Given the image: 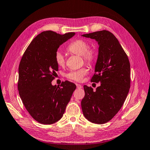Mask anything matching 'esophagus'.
Listing matches in <instances>:
<instances>
[{
    "label": "esophagus",
    "instance_id": "1",
    "mask_svg": "<svg viewBox=\"0 0 150 150\" xmlns=\"http://www.w3.org/2000/svg\"><path fill=\"white\" fill-rule=\"evenodd\" d=\"M76 86H77V88L78 89H80V88H82V86H81V84H76Z\"/></svg>",
    "mask_w": 150,
    "mask_h": 150
}]
</instances>
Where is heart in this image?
<instances>
[{
	"label": "heart",
	"instance_id": "obj_1",
	"mask_svg": "<svg viewBox=\"0 0 150 150\" xmlns=\"http://www.w3.org/2000/svg\"><path fill=\"white\" fill-rule=\"evenodd\" d=\"M67 50L71 53L81 55L84 61L91 64L96 59V53L95 50L90 48V45L86 40L79 39L70 43ZM55 61L59 66H64L66 63L65 57L63 54L58 51L55 54ZM88 69L84 67L77 70H71L66 74V77L70 80L81 81L85 75L87 74Z\"/></svg>",
	"mask_w": 150,
	"mask_h": 150
}]
</instances>
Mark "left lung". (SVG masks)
Segmentation results:
<instances>
[{"mask_svg":"<svg viewBox=\"0 0 150 150\" xmlns=\"http://www.w3.org/2000/svg\"><path fill=\"white\" fill-rule=\"evenodd\" d=\"M82 36L95 39L99 45L95 74L91 82H100L95 91L84 86L82 112L89 121L102 124L115 115L126 100L131 82L130 64L119 40L110 31H95Z\"/></svg>","mask_w":150,"mask_h":150,"instance_id":"1","label":"left lung"}]
</instances>
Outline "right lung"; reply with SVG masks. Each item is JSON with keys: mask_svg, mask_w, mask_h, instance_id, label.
<instances>
[{"mask_svg": "<svg viewBox=\"0 0 150 150\" xmlns=\"http://www.w3.org/2000/svg\"><path fill=\"white\" fill-rule=\"evenodd\" d=\"M74 32L60 35L43 31L34 38L22 57L18 67V90L24 106L38 122L52 124L63 116L76 85L68 81L53 86L59 66L55 54Z\"/></svg>", "mask_w": 150, "mask_h": 150, "instance_id": "1", "label": "right lung"}]
</instances>
